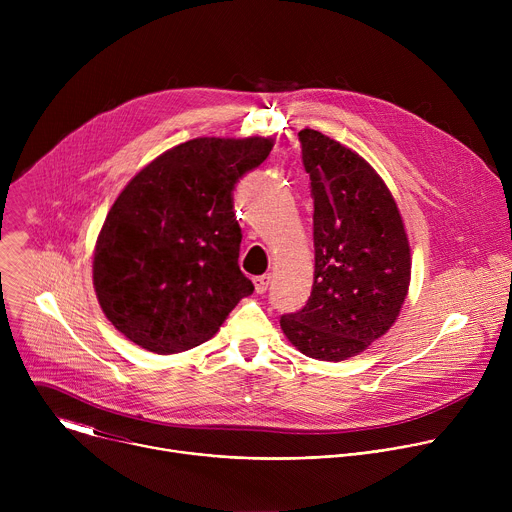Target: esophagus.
I'll return each mask as SVG.
<instances>
[{"label": "esophagus", "instance_id": "1", "mask_svg": "<svg viewBox=\"0 0 512 512\" xmlns=\"http://www.w3.org/2000/svg\"><path fill=\"white\" fill-rule=\"evenodd\" d=\"M253 283H255V291H257V294H265L267 287H269V283H271V275H269V273L259 275V277H255V279H253Z\"/></svg>", "mask_w": 512, "mask_h": 512}]
</instances>
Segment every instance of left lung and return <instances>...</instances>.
I'll use <instances>...</instances> for the list:
<instances>
[{
	"label": "left lung",
	"instance_id": "obj_1",
	"mask_svg": "<svg viewBox=\"0 0 512 512\" xmlns=\"http://www.w3.org/2000/svg\"><path fill=\"white\" fill-rule=\"evenodd\" d=\"M298 137L314 198V285L308 304L279 324L302 354L340 362L399 318L411 249L397 202L367 160L316 129Z\"/></svg>",
	"mask_w": 512,
	"mask_h": 512
}]
</instances>
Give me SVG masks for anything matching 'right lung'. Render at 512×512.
<instances>
[{"label":"right lung","instance_id":"add662e5","mask_svg":"<svg viewBox=\"0 0 512 512\" xmlns=\"http://www.w3.org/2000/svg\"><path fill=\"white\" fill-rule=\"evenodd\" d=\"M271 137H196L139 170L113 202L93 255L107 320L137 346L174 354L212 338L253 294L239 269L237 180Z\"/></svg>","mask_w":512,"mask_h":512}]
</instances>
